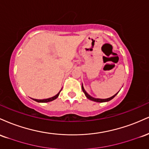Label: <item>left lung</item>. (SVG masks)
Wrapping results in <instances>:
<instances>
[{"label": "left lung", "mask_w": 149, "mask_h": 149, "mask_svg": "<svg viewBox=\"0 0 149 149\" xmlns=\"http://www.w3.org/2000/svg\"><path fill=\"white\" fill-rule=\"evenodd\" d=\"M82 90H83V92H84L85 95V96H86V97H87V98L88 99V100L93 101V102H100V103H102V102H109V101L111 100L112 99H113L114 97H115L116 96V95H117V94L118 93V92H117V93L115 94V95H114L113 96H112V97H109V98H107V99H99V98H95V97H92V96H90V95H89V94L88 93V92H87L85 91V90L84 88H83V84H82Z\"/></svg>", "instance_id": "obj_1"}]
</instances>
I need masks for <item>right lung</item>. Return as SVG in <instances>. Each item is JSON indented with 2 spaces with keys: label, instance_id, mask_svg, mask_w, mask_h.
<instances>
[{
  "label": "right lung",
  "instance_id": "right-lung-1",
  "mask_svg": "<svg viewBox=\"0 0 149 149\" xmlns=\"http://www.w3.org/2000/svg\"><path fill=\"white\" fill-rule=\"evenodd\" d=\"M61 90H60V91H59V92H58V93L55 95V96H54V97H50V98L44 99V100H36V99H33V100L34 101H36V102H40V103H45V102H52V101L56 100V99L57 98L58 96H59V93H60Z\"/></svg>",
  "mask_w": 149,
  "mask_h": 149
}]
</instances>
